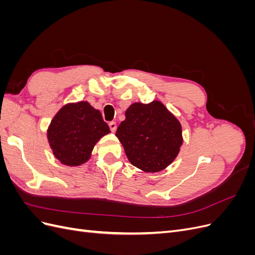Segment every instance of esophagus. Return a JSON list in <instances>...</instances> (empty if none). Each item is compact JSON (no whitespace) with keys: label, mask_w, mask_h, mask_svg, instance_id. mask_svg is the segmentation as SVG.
<instances>
[{"label":"esophagus","mask_w":255,"mask_h":255,"mask_svg":"<svg viewBox=\"0 0 255 255\" xmlns=\"http://www.w3.org/2000/svg\"><path fill=\"white\" fill-rule=\"evenodd\" d=\"M109 126H110V128H111V130H112L113 133H114V132H116V129H117V123L114 122V121H112V122H110V123H109Z\"/></svg>","instance_id":"esophagus-1"}]
</instances>
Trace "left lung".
I'll use <instances>...</instances> for the list:
<instances>
[{"instance_id":"1","label":"left lung","mask_w":255,"mask_h":255,"mask_svg":"<svg viewBox=\"0 0 255 255\" xmlns=\"http://www.w3.org/2000/svg\"><path fill=\"white\" fill-rule=\"evenodd\" d=\"M116 136L130 164L145 172L170 165L183 143L180 122L158 101L130 105Z\"/></svg>"}]
</instances>
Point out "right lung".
<instances>
[{
  "label": "right lung",
  "instance_id": "obj_1",
  "mask_svg": "<svg viewBox=\"0 0 255 255\" xmlns=\"http://www.w3.org/2000/svg\"><path fill=\"white\" fill-rule=\"evenodd\" d=\"M111 132L101 113L88 102L67 104L53 118L48 139L54 155L67 166L87 161L95 144Z\"/></svg>",
  "mask_w": 255,
  "mask_h": 255
}]
</instances>
